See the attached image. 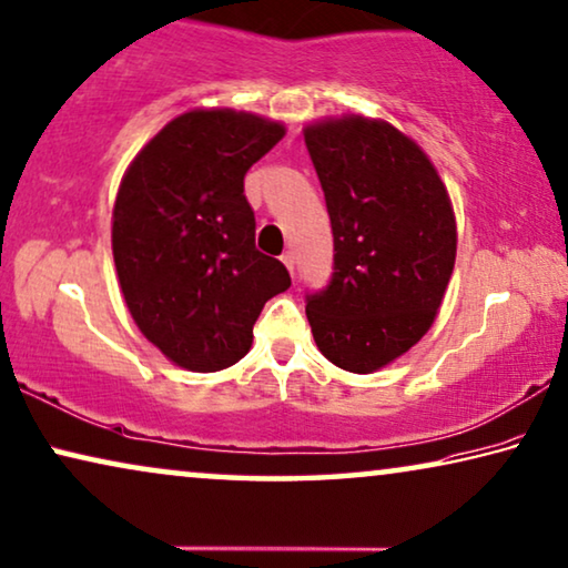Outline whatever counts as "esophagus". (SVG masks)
Returning <instances> with one entry per match:
<instances>
[{
  "mask_svg": "<svg viewBox=\"0 0 568 568\" xmlns=\"http://www.w3.org/2000/svg\"><path fill=\"white\" fill-rule=\"evenodd\" d=\"M282 264H284L286 268H290V274H294V256H292V253H284Z\"/></svg>",
  "mask_w": 568,
  "mask_h": 568,
  "instance_id": "1",
  "label": "esophagus"
}]
</instances>
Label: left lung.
Masks as SVG:
<instances>
[{"instance_id": "1", "label": "left lung", "mask_w": 568, "mask_h": 568, "mask_svg": "<svg viewBox=\"0 0 568 568\" xmlns=\"http://www.w3.org/2000/svg\"><path fill=\"white\" fill-rule=\"evenodd\" d=\"M333 225L335 271L307 297L323 356L372 374L430 331L456 264L448 189L413 138L386 120L343 114L304 125Z\"/></svg>"}]
</instances>
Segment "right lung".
<instances>
[{
    "label": "right lung",
    "instance_id": "1",
    "mask_svg": "<svg viewBox=\"0 0 568 568\" xmlns=\"http://www.w3.org/2000/svg\"><path fill=\"white\" fill-rule=\"evenodd\" d=\"M284 122L196 106L166 122L122 176L112 256L122 300L171 364L220 372L251 351L264 304L292 286L256 251L243 179L282 141Z\"/></svg>",
    "mask_w": 568,
    "mask_h": 568
}]
</instances>
